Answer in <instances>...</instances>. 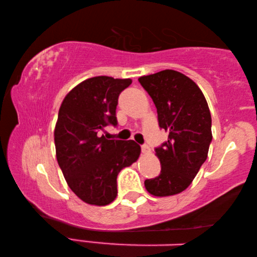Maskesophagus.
<instances>
[{"label": "esophagus", "instance_id": "1", "mask_svg": "<svg viewBox=\"0 0 257 257\" xmlns=\"http://www.w3.org/2000/svg\"><path fill=\"white\" fill-rule=\"evenodd\" d=\"M142 152L144 154H149L150 152H151V149L147 145H142Z\"/></svg>", "mask_w": 257, "mask_h": 257}]
</instances>
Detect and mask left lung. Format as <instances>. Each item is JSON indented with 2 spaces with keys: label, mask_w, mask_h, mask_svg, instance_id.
<instances>
[{
  "label": "left lung",
  "mask_w": 257,
  "mask_h": 257,
  "mask_svg": "<svg viewBox=\"0 0 257 257\" xmlns=\"http://www.w3.org/2000/svg\"><path fill=\"white\" fill-rule=\"evenodd\" d=\"M138 81L153 99L160 128L169 133L168 141L155 149L160 175L146 179L145 187L159 197L179 194L207 159L212 142L210 108L199 87L181 72L163 70Z\"/></svg>",
  "instance_id": "1"
}]
</instances>
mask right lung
<instances>
[{"label":"right lung","instance_id":"obj_1","mask_svg":"<svg viewBox=\"0 0 257 257\" xmlns=\"http://www.w3.org/2000/svg\"><path fill=\"white\" fill-rule=\"evenodd\" d=\"M130 84L132 79L89 78L72 88L60 106L54 130L56 160L70 189L90 205L114 201L119 172L141 154L134 141L101 135L106 125L118 124L119 95Z\"/></svg>","mask_w":257,"mask_h":257}]
</instances>
